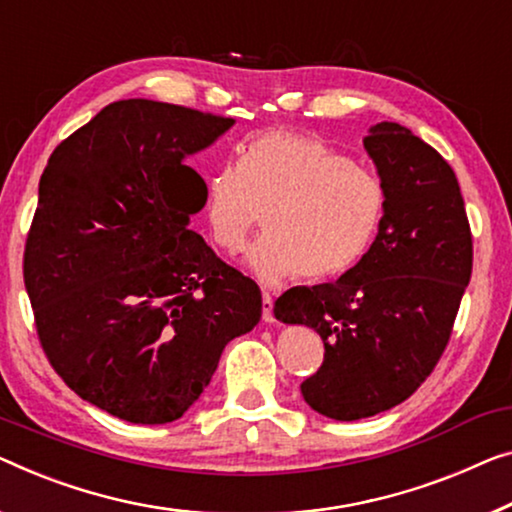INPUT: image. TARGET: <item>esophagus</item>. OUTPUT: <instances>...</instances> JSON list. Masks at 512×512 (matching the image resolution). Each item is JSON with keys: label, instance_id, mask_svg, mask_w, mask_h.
<instances>
[{"label": "esophagus", "instance_id": "esophagus-1", "mask_svg": "<svg viewBox=\"0 0 512 512\" xmlns=\"http://www.w3.org/2000/svg\"><path fill=\"white\" fill-rule=\"evenodd\" d=\"M262 319L264 322H273V299L271 294H262Z\"/></svg>", "mask_w": 512, "mask_h": 512}]
</instances>
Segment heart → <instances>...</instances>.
Masks as SVG:
<instances>
[{
	"label": "heart",
	"mask_w": 512,
	"mask_h": 512,
	"mask_svg": "<svg viewBox=\"0 0 512 512\" xmlns=\"http://www.w3.org/2000/svg\"><path fill=\"white\" fill-rule=\"evenodd\" d=\"M266 211V232L246 250L264 285L292 276H345L375 243L386 188L375 172L310 135L271 131L246 147L243 167L223 165L204 183L202 216L211 241L239 253Z\"/></svg>",
	"instance_id": "b5f03b06"
}]
</instances>
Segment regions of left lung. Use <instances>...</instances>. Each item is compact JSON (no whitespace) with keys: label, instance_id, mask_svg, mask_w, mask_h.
Instances as JSON below:
<instances>
[{"label":"left lung","instance_id":"1","mask_svg":"<svg viewBox=\"0 0 512 512\" xmlns=\"http://www.w3.org/2000/svg\"><path fill=\"white\" fill-rule=\"evenodd\" d=\"M363 147L386 188L368 253L335 282L292 287L273 305L282 324L324 340V363L303 400L333 421L393 409L444 354L471 278V232L451 165L395 121L368 128Z\"/></svg>","mask_w":512,"mask_h":512}]
</instances>
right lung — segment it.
I'll use <instances>...</instances> for the list:
<instances>
[{
    "label": "right lung",
    "mask_w": 512,
    "mask_h": 512,
    "mask_svg": "<svg viewBox=\"0 0 512 512\" xmlns=\"http://www.w3.org/2000/svg\"><path fill=\"white\" fill-rule=\"evenodd\" d=\"M232 126L147 98L110 103L38 183L25 248L38 338L66 386L121 421H177L262 317L255 282L188 230L204 179L186 158Z\"/></svg>",
    "instance_id": "right-lung-1"
}]
</instances>
